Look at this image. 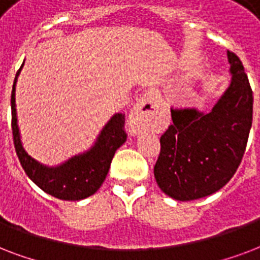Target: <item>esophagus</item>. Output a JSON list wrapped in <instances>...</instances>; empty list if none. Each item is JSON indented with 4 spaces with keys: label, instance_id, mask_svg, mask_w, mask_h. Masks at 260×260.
I'll list each match as a JSON object with an SVG mask.
<instances>
[{
    "label": "esophagus",
    "instance_id": "esophagus-1",
    "mask_svg": "<svg viewBox=\"0 0 260 260\" xmlns=\"http://www.w3.org/2000/svg\"><path fill=\"white\" fill-rule=\"evenodd\" d=\"M157 107V94L146 92L138 99L128 118V132L133 136H140L146 132L153 122L154 110Z\"/></svg>",
    "mask_w": 260,
    "mask_h": 260
}]
</instances>
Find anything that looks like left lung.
<instances>
[{"instance_id":"obj_1","label":"left lung","mask_w":260,"mask_h":260,"mask_svg":"<svg viewBox=\"0 0 260 260\" xmlns=\"http://www.w3.org/2000/svg\"><path fill=\"white\" fill-rule=\"evenodd\" d=\"M228 61L232 80L212 111L172 108L174 123L160 138L154 178L176 201L214 194L240 166L252 126L253 98L239 57L228 51Z\"/></svg>"}]
</instances>
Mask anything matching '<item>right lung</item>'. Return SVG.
<instances>
[{
  "label": "right lung",
  "mask_w": 260,
  "mask_h": 260,
  "mask_svg": "<svg viewBox=\"0 0 260 260\" xmlns=\"http://www.w3.org/2000/svg\"><path fill=\"white\" fill-rule=\"evenodd\" d=\"M23 68V65H21ZM16 73L12 88V133L20 164L28 178L44 192L62 201H80L93 195L107 176L116 149L126 142L124 115L115 114L103 127L98 140L89 150L73 156L61 166L47 167L32 158L23 148L20 138L17 114H16V82L20 70Z\"/></svg>",
  "instance_id": "1"
}]
</instances>
